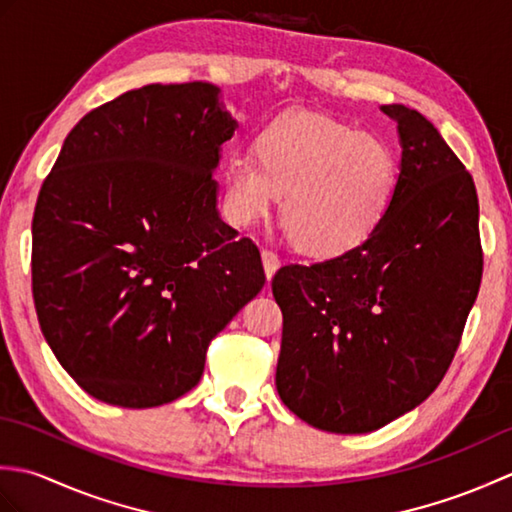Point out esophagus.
I'll use <instances>...</instances> for the list:
<instances>
[{"label":"esophagus","instance_id":"34e87169","mask_svg":"<svg viewBox=\"0 0 512 512\" xmlns=\"http://www.w3.org/2000/svg\"><path fill=\"white\" fill-rule=\"evenodd\" d=\"M262 264H264V273H266L268 281L275 277V273H277L279 266H281L279 257L273 253V250H262Z\"/></svg>","mask_w":512,"mask_h":512}]
</instances>
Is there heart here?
<instances>
[{
    "instance_id": "heart-1",
    "label": "heart",
    "mask_w": 512,
    "mask_h": 512,
    "mask_svg": "<svg viewBox=\"0 0 512 512\" xmlns=\"http://www.w3.org/2000/svg\"><path fill=\"white\" fill-rule=\"evenodd\" d=\"M255 158L224 167L233 222L266 217L281 200V224L310 257L334 259L361 248L396 202L400 167L385 140L330 116L292 110L257 134Z\"/></svg>"
}]
</instances>
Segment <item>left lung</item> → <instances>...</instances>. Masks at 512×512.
Masks as SVG:
<instances>
[{"mask_svg": "<svg viewBox=\"0 0 512 512\" xmlns=\"http://www.w3.org/2000/svg\"><path fill=\"white\" fill-rule=\"evenodd\" d=\"M396 123L400 182L387 220L343 257L277 270L284 314L275 385L303 422L369 433L427 400L447 374L482 281L471 173L420 112Z\"/></svg>", "mask_w": 512, "mask_h": 512, "instance_id": "1", "label": "left lung"}]
</instances>
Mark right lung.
Here are the masks:
<instances>
[{"label": "right lung", "mask_w": 512, "mask_h": 512, "mask_svg": "<svg viewBox=\"0 0 512 512\" xmlns=\"http://www.w3.org/2000/svg\"><path fill=\"white\" fill-rule=\"evenodd\" d=\"M213 83L145 85L74 125L32 217V297L52 354L96 400L158 407L264 288L217 211L237 121Z\"/></svg>", "instance_id": "add662e5"}]
</instances>
